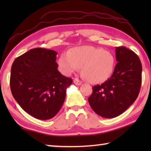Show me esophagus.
Returning <instances> with one entry per match:
<instances>
[{"mask_svg":"<svg viewBox=\"0 0 151 151\" xmlns=\"http://www.w3.org/2000/svg\"><path fill=\"white\" fill-rule=\"evenodd\" d=\"M73 82H74V84H76V85H81V84H82V82L81 81V80L78 79V78H74Z\"/></svg>","mask_w":151,"mask_h":151,"instance_id":"34e87169","label":"esophagus"}]
</instances>
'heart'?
Wrapping results in <instances>:
<instances>
[{
	"mask_svg": "<svg viewBox=\"0 0 151 151\" xmlns=\"http://www.w3.org/2000/svg\"><path fill=\"white\" fill-rule=\"evenodd\" d=\"M60 71L71 75L82 67V73L92 83H102L112 75L115 66L114 55L100 47L84 45L62 54L58 59Z\"/></svg>",
	"mask_w": 151,
	"mask_h": 151,
	"instance_id": "obj_1",
	"label": "heart"
}]
</instances>
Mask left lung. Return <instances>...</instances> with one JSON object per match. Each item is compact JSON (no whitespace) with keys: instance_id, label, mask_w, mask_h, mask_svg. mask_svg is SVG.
Returning <instances> with one entry per match:
<instances>
[{"instance_id":"8db88e82","label":"left lung","mask_w":151,"mask_h":151,"mask_svg":"<svg viewBox=\"0 0 151 151\" xmlns=\"http://www.w3.org/2000/svg\"><path fill=\"white\" fill-rule=\"evenodd\" d=\"M117 63L111 77L93 86L88 101L97 114L113 118L124 112L137 99L142 84V67L137 55L125 47L115 49Z\"/></svg>"}]
</instances>
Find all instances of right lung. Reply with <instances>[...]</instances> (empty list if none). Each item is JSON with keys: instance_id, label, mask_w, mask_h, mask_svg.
I'll return each instance as SVG.
<instances>
[{"instance_id": "1", "label": "right lung", "mask_w": 151, "mask_h": 151, "mask_svg": "<svg viewBox=\"0 0 151 151\" xmlns=\"http://www.w3.org/2000/svg\"><path fill=\"white\" fill-rule=\"evenodd\" d=\"M56 51L30 49L12 64L10 88L16 102L35 118L49 119L59 112L71 78L58 70Z\"/></svg>"}]
</instances>
